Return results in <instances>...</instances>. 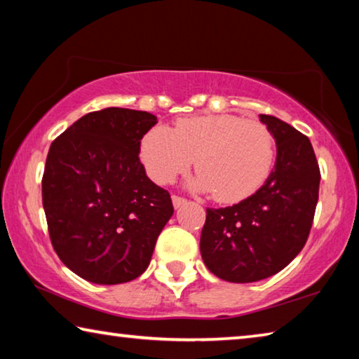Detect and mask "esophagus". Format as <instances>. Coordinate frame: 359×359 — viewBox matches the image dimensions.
Masks as SVG:
<instances>
[{
    "mask_svg": "<svg viewBox=\"0 0 359 359\" xmlns=\"http://www.w3.org/2000/svg\"><path fill=\"white\" fill-rule=\"evenodd\" d=\"M185 203H187V199H185V198L177 196V194H172V204H174V208H175V209H179L180 205H184Z\"/></svg>",
    "mask_w": 359,
    "mask_h": 359,
    "instance_id": "esophagus-1",
    "label": "esophagus"
}]
</instances>
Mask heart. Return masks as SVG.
Masks as SVG:
<instances>
[{"instance_id": "b5f03b06", "label": "heart", "mask_w": 359, "mask_h": 359, "mask_svg": "<svg viewBox=\"0 0 359 359\" xmlns=\"http://www.w3.org/2000/svg\"><path fill=\"white\" fill-rule=\"evenodd\" d=\"M139 156L149 177L169 184L191 166L193 185L217 201L236 203L264 184L274 168L276 137L263 121L233 114L194 115L172 128L155 125L145 133Z\"/></svg>"}]
</instances>
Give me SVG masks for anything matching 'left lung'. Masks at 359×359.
<instances>
[{"mask_svg":"<svg viewBox=\"0 0 359 359\" xmlns=\"http://www.w3.org/2000/svg\"><path fill=\"white\" fill-rule=\"evenodd\" d=\"M259 117L277 142L274 171L239 204L208 208L199 242L208 269L234 283L287 267L306 245L318 203L321 175L309 137L272 115Z\"/></svg>","mask_w":359,"mask_h":359,"instance_id":"obj_1","label":"left lung"}]
</instances>
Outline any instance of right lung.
Listing matches in <instances>:
<instances>
[{
    "label": "right lung",
    "instance_id": "right-lung-1",
    "mask_svg": "<svg viewBox=\"0 0 359 359\" xmlns=\"http://www.w3.org/2000/svg\"><path fill=\"white\" fill-rule=\"evenodd\" d=\"M156 117L106 107L63 131L48 150L42 205L50 242L66 267L100 285L130 282L147 269L158 236L174 214L139 145Z\"/></svg>",
    "mask_w": 359,
    "mask_h": 359
}]
</instances>
